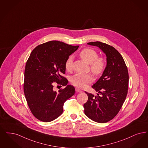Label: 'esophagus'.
<instances>
[{
    "mask_svg": "<svg viewBox=\"0 0 148 148\" xmlns=\"http://www.w3.org/2000/svg\"><path fill=\"white\" fill-rule=\"evenodd\" d=\"M75 91H77V93L82 92V91L80 89H78V88H75Z\"/></svg>",
    "mask_w": 148,
    "mask_h": 148,
    "instance_id": "obj_1",
    "label": "esophagus"
}]
</instances>
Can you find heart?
<instances>
[{"instance_id":"b5f03b06","label":"heart","mask_w":148,"mask_h":148,"mask_svg":"<svg viewBox=\"0 0 148 148\" xmlns=\"http://www.w3.org/2000/svg\"><path fill=\"white\" fill-rule=\"evenodd\" d=\"M82 59L90 64V69L96 76H100L106 68V63L105 59L102 57H98V54L94 49L85 48L79 53ZM73 57L70 56L65 62V68L66 71H71L73 69ZM94 77L91 74L77 73L71 77V84L79 88H84L92 83Z\"/></svg>"}]
</instances>
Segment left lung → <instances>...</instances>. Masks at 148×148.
<instances>
[{"instance_id":"1","label":"left lung","mask_w":148,"mask_h":148,"mask_svg":"<svg viewBox=\"0 0 148 148\" xmlns=\"http://www.w3.org/2000/svg\"><path fill=\"white\" fill-rule=\"evenodd\" d=\"M88 44L100 48L106 54L107 65L102 76L92 86L98 92L97 96L85 92L88 100L84 105V113L96 122L106 123L118 114L125 100L129 83L128 69L121 54L112 46L99 41Z\"/></svg>"}]
</instances>
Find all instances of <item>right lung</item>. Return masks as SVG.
<instances>
[{
	"label": "right lung",
	"instance_id": "add662e5",
	"mask_svg": "<svg viewBox=\"0 0 148 148\" xmlns=\"http://www.w3.org/2000/svg\"><path fill=\"white\" fill-rule=\"evenodd\" d=\"M78 47L51 41L37 46L30 54L25 69L24 94L38 120L49 122L58 118L63 112L64 102L74 95V87L67 85L68 80L62 74L65 73L66 60ZM54 82L66 87L54 92Z\"/></svg>",
	"mask_w": 148,
	"mask_h": 148
}]
</instances>
